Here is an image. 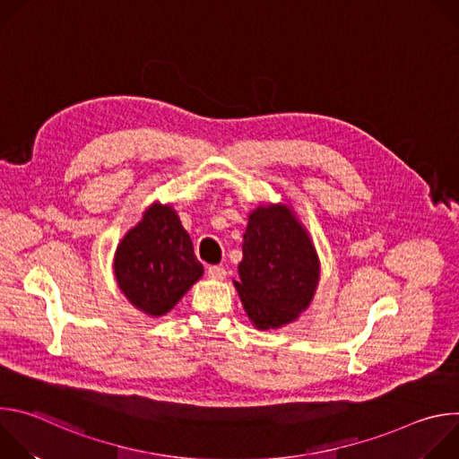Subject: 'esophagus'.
<instances>
[{
    "label": "esophagus",
    "mask_w": 459,
    "mask_h": 459,
    "mask_svg": "<svg viewBox=\"0 0 459 459\" xmlns=\"http://www.w3.org/2000/svg\"><path fill=\"white\" fill-rule=\"evenodd\" d=\"M209 278L211 280H225V276H227V271L223 269V267H218V265H214V267H209Z\"/></svg>",
    "instance_id": "esophagus-1"
}]
</instances>
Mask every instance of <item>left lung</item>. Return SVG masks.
Returning a JSON list of instances; mask_svg holds the SVG:
<instances>
[{"mask_svg":"<svg viewBox=\"0 0 459 459\" xmlns=\"http://www.w3.org/2000/svg\"><path fill=\"white\" fill-rule=\"evenodd\" d=\"M234 287L257 331H274L305 312L319 283V257L290 205H259L248 214Z\"/></svg>","mask_w":459,"mask_h":459,"instance_id":"1","label":"left lung"}]
</instances>
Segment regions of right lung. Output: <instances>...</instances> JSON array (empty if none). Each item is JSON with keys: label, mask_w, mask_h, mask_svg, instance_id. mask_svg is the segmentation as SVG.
I'll return each instance as SVG.
<instances>
[{"label": "right lung", "mask_w": 459, "mask_h": 459, "mask_svg": "<svg viewBox=\"0 0 459 459\" xmlns=\"http://www.w3.org/2000/svg\"><path fill=\"white\" fill-rule=\"evenodd\" d=\"M112 269L123 296L152 317L170 312L204 276L178 212L172 204L160 202L117 243Z\"/></svg>", "instance_id": "obj_1"}]
</instances>
